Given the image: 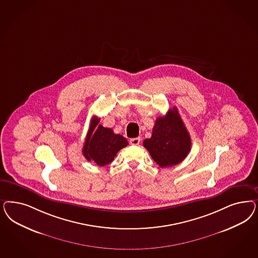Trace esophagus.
<instances>
[{
    "label": "esophagus",
    "instance_id": "34e87169",
    "mask_svg": "<svg viewBox=\"0 0 258 258\" xmlns=\"http://www.w3.org/2000/svg\"><path fill=\"white\" fill-rule=\"evenodd\" d=\"M130 143H131L132 145H139V144L141 143V139H140V138H134V139H131V140H130Z\"/></svg>",
    "mask_w": 258,
    "mask_h": 258
}]
</instances>
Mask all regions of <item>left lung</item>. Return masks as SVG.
<instances>
[{
	"label": "left lung",
	"instance_id": "8db88e82",
	"mask_svg": "<svg viewBox=\"0 0 258 258\" xmlns=\"http://www.w3.org/2000/svg\"><path fill=\"white\" fill-rule=\"evenodd\" d=\"M191 145V137L176 107L157 118L152 137L143 142V146L161 168L180 163L188 156Z\"/></svg>",
	"mask_w": 258,
	"mask_h": 258
}]
</instances>
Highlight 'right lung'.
<instances>
[{"mask_svg": "<svg viewBox=\"0 0 258 258\" xmlns=\"http://www.w3.org/2000/svg\"><path fill=\"white\" fill-rule=\"evenodd\" d=\"M99 122L100 118L92 117L83 154L88 161L104 166L114 160L116 153L126 147L128 142L121 135L114 133L111 128H105Z\"/></svg>", "mask_w": 258, "mask_h": 258, "instance_id": "add662e5", "label": "right lung"}]
</instances>
